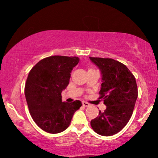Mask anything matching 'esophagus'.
Returning a JSON list of instances; mask_svg holds the SVG:
<instances>
[{
	"label": "esophagus",
	"mask_w": 158,
	"mask_h": 158,
	"mask_svg": "<svg viewBox=\"0 0 158 158\" xmlns=\"http://www.w3.org/2000/svg\"><path fill=\"white\" fill-rule=\"evenodd\" d=\"M83 106H85V107H88V106H89L90 104H89V103H88L87 102H85V101H83Z\"/></svg>",
	"instance_id": "1"
}]
</instances>
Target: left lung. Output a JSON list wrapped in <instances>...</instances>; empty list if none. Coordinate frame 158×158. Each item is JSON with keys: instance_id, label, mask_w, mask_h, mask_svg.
<instances>
[{"instance_id": "1", "label": "left lung", "mask_w": 158, "mask_h": 158, "mask_svg": "<svg viewBox=\"0 0 158 158\" xmlns=\"http://www.w3.org/2000/svg\"><path fill=\"white\" fill-rule=\"evenodd\" d=\"M90 60L101 70L99 98L106 106L90 125L98 135H114L126 126L132 115L138 96L135 77L126 65L115 60L90 57Z\"/></svg>"}]
</instances>
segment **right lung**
Listing matches in <instances>:
<instances>
[{"label": "right lung", "mask_w": 158, "mask_h": 158, "mask_svg": "<svg viewBox=\"0 0 158 158\" xmlns=\"http://www.w3.org/2000/svg\"><path fill=\"white\" fill-rule=\"evenodd\" d=\"M79 60L77 57L51 56L40 60L30 70L25 85L26 100L34 122L47 132L65 130L82 106L78 100L62 102L61 96Z\"/></svg>", "instance_id": "add662e5"}]
</instances>
